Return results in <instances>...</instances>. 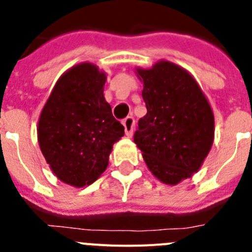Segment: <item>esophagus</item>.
Instances as JSON below:
<instances>
[{
    "mask_svg": "<svg viewBox=\"0 0 252 252\" xmlns=\"http://www.w3.org/2000/svg\"><path fill=\"white\" fill-rule=\"evenodd\" d=\"M122 125H124L126 135H127V136H132L133 126H135V119H133L132 116H127V117L122 121Z\"/></svg>",
    "mask_w": 252,
    "mask_h": 252,
    "instance_id": "esophagus-1",
    "label": "esophagus"
}]
</instances>
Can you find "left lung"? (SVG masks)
Masks as SVG:
<instances>
[{"instance_id": "left-lung-1", "label": "left lung", "mask_w": 252, "mask_h": 252, "mask_svg": "<svg viewBox=\"0 0 252 252\" xmlns=\"http://www.w3.org/2000/svg\"><path fill=\"white\" fill-rule=\"evenodd\" d=\"M144 82L146 113L139 120L133 141L146 165L165 184L192 177L208 155L215 135V117L208 101L183 68L159 62L137 69Z\"/></svg>"}]
</instances>
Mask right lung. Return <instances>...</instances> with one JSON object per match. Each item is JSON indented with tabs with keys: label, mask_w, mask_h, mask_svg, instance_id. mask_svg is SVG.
<instances>
[{
	"label": "right lung",
	"mask_w": 252,
	"mask_h": 252,
	"mask_svg": "<svg viewBox=\"0 0 252 252\" xmlns=\"http://www.w3.org/2000/svg\"><path fill=\"white\" fill-rule=\"evenodd\" d=\"M106 74L78 64L59 78L40 115L37 140L62 182L81 187L106 170L112 145L125 135L103 95Z\"/></svg>",
	"instance_id": "right-lung-1"
}]
</instances>
